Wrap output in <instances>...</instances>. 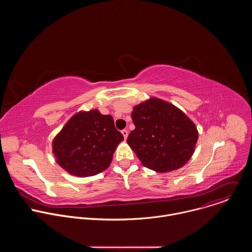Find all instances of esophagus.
I'll return each mask as SVG.
<instances>
[{"mask_svg":"<svg viewBox=\"0 0 252 252\" xmlns=\"http://www.w3.org/2000/svg\"><path fill=\"white\" fill-rule=\"evenodd\" d=\"M122 133H123V135H124V138L126 139V138H127V135H128L127 130H126V129H124V130H122Z\"/></svg>","mask_w":252,"mask_h":252,"instance_id":"34e87169","label":"esophagus"}]
</instances>
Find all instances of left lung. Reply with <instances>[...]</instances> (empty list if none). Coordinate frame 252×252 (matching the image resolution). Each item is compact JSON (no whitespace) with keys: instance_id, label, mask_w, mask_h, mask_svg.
<instances>
[{"instance_id":"left-lung-1","label":"left lung","mask_w":252,"mask_h":252,"mask_svg":"<svg viewBox=\"0 0 252 252\" xmlns=\"http://www.w3.org/2000/svg\"><path fill=\"white\" fill-rule=\"evenodd\" d=\"M135 128L126 142L142 165L158 172L184 166L192 157L198 138L194 123L172 103L158 97L133 106Z\"/></svg>"}]
</instances>
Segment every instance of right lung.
<instances>
[{"label":"right lung","instance_id":"add662e5","mask_svg":"<svg viewBox=\"0 0 252 252\" xmlns=\"http://www.w3.org/2000/svg\"><path fill=\"white\" fill-rule=\"evenodd\" d=\"M124 140L110 115L97 110L71 117L53 140L57 163L71 175H95L110 166L115 151Z\"/></svg>","mask_w":252,"mask_h":252}]
</instances>
